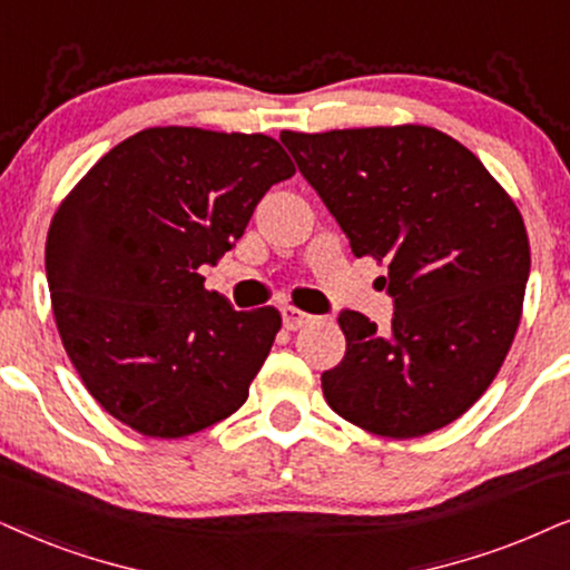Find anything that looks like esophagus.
I'll return each mask as SVG.
<instances>
[{
    "mask_svg": "<svg viewBox=\"0 0 570 570\" xmlns=\"http://www.w3.org/2000/svg\"><path fill=\"white\" fill-rule=\"evenodd\" d=\"M281 318H284V326L289 328V331L305 328L307 323H313V321H315L313 315L305 313V309H299V307H292V305H286L284 309H281Z\"/></svg>",
    "mask_w": 570,
    "mask_h": 570,
    "instance_id": "esophagus-1",
    "label": "esophagus"
}]
</instances>
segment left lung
<instances>
[{
    "mask_svg": "<svg viewBox=\"0 0 570 570\" xmlns=\"http://www.w3.org/2000/svg\"><path fill=\"white\" fill-rule=\"evenodd\" d=\"M355 257L394 297L392 331L338 315L347 352L321 376L344 421L386 439L450 426L487 392L523 313L531 247L521 210L471 149L431 126L281 131Z\"/></svg>",
    "mask_w": 570,
    "mask_h": 570,
    "instance_id": "obj_1",
    "label": "left lung"
}]
</instances>
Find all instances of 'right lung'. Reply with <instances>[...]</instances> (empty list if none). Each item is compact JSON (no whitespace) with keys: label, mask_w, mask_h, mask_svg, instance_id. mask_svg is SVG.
Segmentation results:
<instances>
[{"label":"right lung","mask_w":570,"mask_h":570,"mask_svg":"<svg viewBox=\"0 0 570 570\" xmlns=\"http://www.w3.org/2000/svg\"><path fill=\"white\" fill-rule=\"evenodd\" d=\"M297 168L265 134L157 126L128 136L60 202L47 281L62 347L94 400L153 439L234 415L281 331L205 289L273 184Z\"/></svg>","instance_id":"obj_1"}]
</instances>
